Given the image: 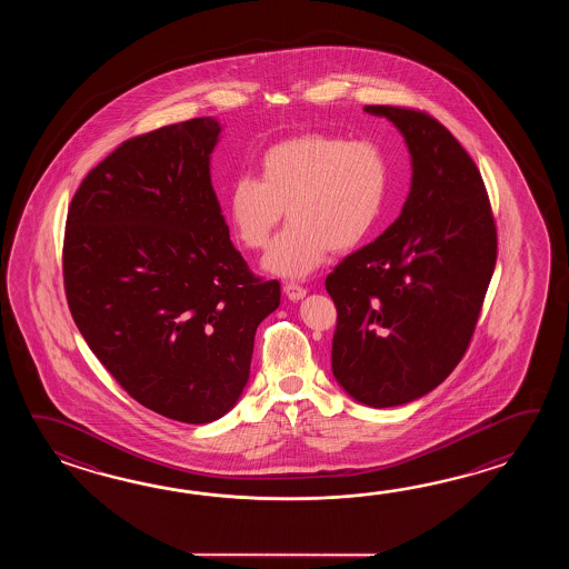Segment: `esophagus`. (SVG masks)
Returning a JSON list of instances; mask_svg holds the SVG:
<instances>
[{
    "instance_id": "1",
    "label": "esophagus",
    "mask_w": 569,
    "mask_h": 569,
    "mask_svg": "<svg viewBox=\"0 0 569 569\" xmlns=\"http://www.w3.org/2000/svg\"><path fill=\"white\" fill-rule=\"evenodd\" d=\"M284 295H287L289 301H301V299H305L307 290L299 287V284H295V282H287V284H284Z\"/></svg>"
}]
</instances>
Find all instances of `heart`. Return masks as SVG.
I'll return each mask as SVG.
<instances>
[{"label": "heart", "instance_id": "1", "mask_svg": "<svg viewBox=\"0 0 569 569\" xmlns=\"http://www.w3.org/2000/svg\"><path fill=\"white\" fill-rule=\"evenodd\" d=\"M260 177L233 179L226 194L231 230L248 250L267 248L280 219L290 226L264 258L268 272L302 279L327 252H350L375 230L388 189L380 146L331 133H302L270 146Z\"/></svg>", "mask_w": 569, "mask_h": 569}]
</instances>
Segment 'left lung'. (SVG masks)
<instances>
[{
	"label": "left lung",
	"mask_w": 569,
	"mask_h": 569,
	"mask_svg": "<svg viewBox=\"0 0 569 569\" xmlns=\"http://www.w3.org/2000/svg\"><path fill=\"white\" fill-rule=\"evenodd\" d=\"M411 154V191L397 221L327 277L338 307L331 370L351 399L387 409L421 399L458 366L496 264L482 177L427 113L366 106Z\"/></svg>",
	"instance_id": "obj_1"
}]
</instances>
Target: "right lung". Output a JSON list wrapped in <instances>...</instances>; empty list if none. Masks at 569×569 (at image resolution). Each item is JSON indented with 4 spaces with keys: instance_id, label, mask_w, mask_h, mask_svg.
<instances>
[{
    "instance_id": "add662e5",
    "label": "right lung",
    "mask_w": 569,
    "mask_h": 569,
    "mask_svg": "<svg viewBox=\"0 0 569 569\" xmlns=\"http://www.w3.org/2000/svg\"><path fill=\"white\" fill-rule=\"evenodd\" d=\"M223 126L194 118L132 138L87 174L64 231L74 323L120 387L181 423L218 421L242 397L279 280L233 248L211 184Z\"/></svg>"
}]
</instances>
